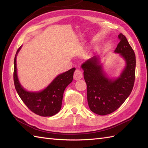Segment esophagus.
I'll return each instance as SVG.
<instances>
[{
  "mask_svg": "<svg viewBox=\"0 0 148 148\" xmlns=\"http://www.w3.org/2000/svg\"><path fill=\"white\" fill-rule=\"evenodd\" d=\"M82 77V71L79 69H76L74 72V79L75 81L80 80Z\"/></svg>",
  "mask_w": 148,
  "mask_h": 148,
  "instance_id": "esophagus-1",
  "label": "esophagus"
}]
</instances>
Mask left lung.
<instances>
[{"mask_svg":"<svg viewBox=\"0 0 148 148\" xmlns=\"http://www.w3.org/2000/svg\"><path fill=\"white\" fill-rule=\"evenodd\" d=\"M114 52L124 59L126 66L115 80L106 77L99 57L94 56L81 66L87 84V97L90 111L98 115H107L118 109L130 95L135 81L136 56L123 34Z\"/></svg>","mask_w":148,"mask_h":148,"instance_id":"1","label":"left lung"}]
</instances>
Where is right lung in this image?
<instances>
[{
  "label": "right lung",
  "mask_w": 148,
  "mask_h": 148,
  "mask_svg": "<svg viewBox=\"0 0 148 148\" xmlns=\"http://www.w3.org/2000/svg\"><path fill=\"white\" fill-rule=\"evenodd\" d=\"M21 48L18 49L14 58V82L17 94L27 107L36 114L44 117L55 115L61 108L64 90L73 81L75 67L58 75L40 92L27 91L21 85L17 74L16 57Z\"/></svg>",
  "instance_id": "obj_1"
}]
</instances>
